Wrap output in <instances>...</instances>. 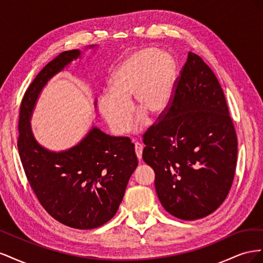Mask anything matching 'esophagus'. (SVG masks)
<instances>
[{
  "label": "esophagus",
  "mask_w": 263,
  "mask_h": 263,
  "mask_svg": "<svg viewBox=\"0 0 263 263\" xmlns=\"http://www.w3.org/2000/svg\"><path fill=\"white\" fill-rule=\"evenodd\" d=\"M142 148H144V146L139 144V142H135V153H136V156L139 161H141V158H142Z\"/></svg>",
  "instance_id": "34e87169"
}]
</instances>
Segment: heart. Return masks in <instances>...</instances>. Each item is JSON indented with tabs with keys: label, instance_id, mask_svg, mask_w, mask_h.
<instances>
[{
	"label": "heart",
	"instance_id": "b5f03b06",
	"mask_svg": "<svg viewBox=\"0 0 263 263\" xmlns=\"http://www.w3.org/2000/svg\"><path fill=\"white\" fill-rule=\"evenodd\" d=\"M176 63L170 54L154 47L142 48L127 57L116 68L112 78V92H104L99 107L116 135L129 130L133 119L132 99L138 112L158 115L168 106L171 98ZM141 116L138 125L141 124Z\"/></svg>",
	"mask_w": 263,
	"mask_h": 263
}]
</instances>
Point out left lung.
I'll use <instances>...</instances> for the list:
<instances>
[{"instance_id":"1","label":"left lung","mask_w":263,"mask_h":263,"mask_svg":"<svg viewBox=\"0 0 263 263\" xmlns=\"http://www.w3.org/2000/svg\"><path fill=\"white\" fill-rule=\"evenodd\" d=\"M142 138V159L156 173L166 212L195 220L225 201L236 170L237 135L221 86L200 55L189 52L168 106Z\"/></svg>"}]
</instances>
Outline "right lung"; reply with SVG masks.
<instances>
[{
    "instance_id": "add662e5",
    "label": "right lung",
    "mask_w": 263,
    "mask_h": 263,
    "mask_svg": "<svg viewBox=\"0 0 263 263\" xmlns=\"http://www.w3.org/2000/svg\"><path fill=\"white\" fill-rule=\"evenodd\" d=\"M79 55L78 49L59 53L29 84L21 103L17 148L26 178L47 213L71 228L93 229L118 210L138 165L134 144L128 137L92 128L80 144L55 154L37 144L28 123L43 86Z\"/></svg>"
}]
</instances>
